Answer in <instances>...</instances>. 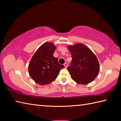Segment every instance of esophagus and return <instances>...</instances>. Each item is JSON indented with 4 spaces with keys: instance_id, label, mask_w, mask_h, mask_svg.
I'll use <instances>...</instances> for the list:
<instances>
[{
    "instance_id": "esophagus-1",
    "label": "esophagus",
    "mask_w": 121,
    "mask_h": 121,
    "mask_svg": "<svg viewBox=\"0 0 121 121\" xmlns=\"http://www.w3.org/2000/svg\"><path fill=\"white\" fill-rule=\"evenodd\" d=\"M64 65H65V68H66L68 67V63H65V64H64Z\"/></svg>"
}]
</instances>
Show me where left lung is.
Segmentation results:
<instances>
[{
	"mask_svg": "<svg viewBox=\"0 0 121 121\" xmlns=\"http://www.w3.org/2000/svg\"><path fill=\"white\" fill-rule=\"evenodd\" d=\"M72 55L71 65L68 68L71 78L79 84H87L98 75L100 65L96 55L81 43L68 47Z\"/></svg>",
	"mask_w": 121,
	"mask_h": 121,
	"instance_id": "left-lung-1",
	"label": "left lung"
}]
</instances>
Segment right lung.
Instances as JSON below:
<instances>
[{"label": "right lung", "instance_id": "right-lung-1", "mask_svg": "<svg viewBox=\"0 0 121 121\" xmlns=\"http://www.w3.org/2000/svg\"><path fill=\"white\" fill-rule=\"evenodd\" d=\"M56 46L52 43L46 42L36 51L29 65L31 78L40 85L49 84L57 78L59 72L65 66L58 62L53 56Z\"/></svg>", "mask_w": 121, "mask_h": 121}]
</instances>
